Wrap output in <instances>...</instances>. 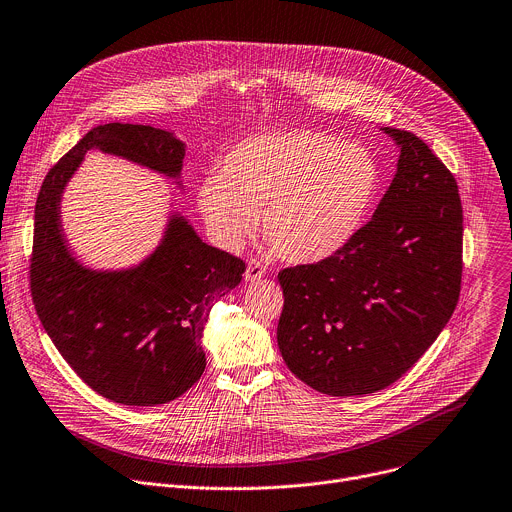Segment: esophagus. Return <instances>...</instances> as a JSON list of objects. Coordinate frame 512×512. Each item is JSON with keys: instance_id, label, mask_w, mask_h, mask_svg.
<instances>
[{"instance_id": "obj_1", "label": "esophagus", "mask_w": 512, "mask_h": 512, "mask_svg": "<svg viewBox=\"0 0 512 512\" xmlns=\"http://www.w3.org/2000/svg\"><path fill=\"white\" fill-rule=\"evenodd\" d=\"M264 274H266V266H264L262 262H258V260H250L248 266H246L244 278H246L248 282H254V280H260Z\"/></svg>"}]
</instances>
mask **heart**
<instances>
[{
    "label": "heart",
    "instance_id": "1",
    "mask_svg": "<svg viewBox=\"0 0 512 512\" xmlns=\"http://www.w3.org/2000/svg\"><path fill=\"white\" fill-rule=\"evenodd\" d=\"M380 183V164L362 144L319 130L266 132L225 154L221 173L199 185L197 207L223 248L238 250L260 219L282 258L311 264L356 238Z\"/></svg>",
    "mask_w": 512,
    "mask_h": 512
}]
</instances>
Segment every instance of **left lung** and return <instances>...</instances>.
Listing matches in <instances>:
<instances>
[{
  "label": "left lung",
  "instance_id": "left-lung-1",
  "mask_svg": "<svg viewBox=\"0 0 512 512\" xmlns=\"http://www.w3.org/2000/svg\"><path fill=\"white\" fill-rule=\"evenodd\" d=\"M372 219L337 254L278 272L276 339L289 370L331 396L370 394L429 350L462 289L458 183L413 132Z\"/></svg>",
  "mask_w": 512,
  "mask_h": 512
}]
</instances>
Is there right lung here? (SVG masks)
<instances>
[{
  "label": "right lung",
  "mask_w": 512,
  "mask_h": 512,
  "mask_svg": "<svg viewBox=\"0 0 512 512\" xmlns=\"http://www.w3.org/2000/svg\"><path fill=\"white\" fill-rule=\"evenodd\" d=\"M101 150L179 177L185 144L140 124L87 132L42 181L34 209L32 301L56 350L105 399L154 407L175 401L205 370L201 335L217 299L236 289L246 262L207 246L173 215L162 244L142 264L99 272L65 244L61 195L87 150Z\"/></svg>",
  "instance_id": "add662e5"
}]
</instances>
